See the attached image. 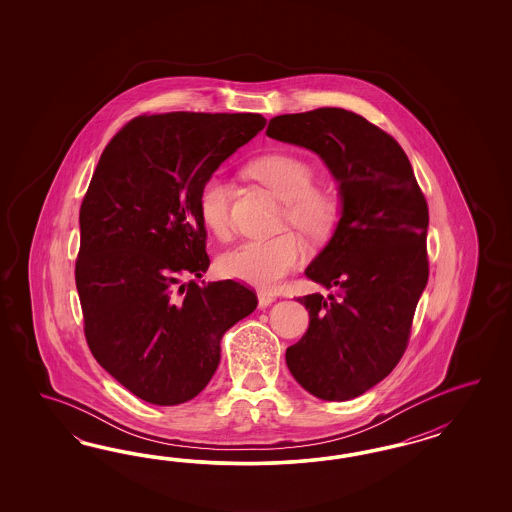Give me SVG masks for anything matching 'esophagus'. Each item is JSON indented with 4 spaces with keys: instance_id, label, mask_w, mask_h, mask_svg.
<instances>
[{
    "instance_id": "1",
    "label": "esophagus",
    "mask_w": 512,
    "mask_h": 512,
    "mask_svg": "<svg viewBox=\"0 0 512 512\" xmlns=\"http://www.w3.org/2000/svg\"><path fill=\"white\" fill-rule=\"evenodd\" d=\"M257 298H259V304H261V306H270V304L276 300V295H272V293H268V291H259Z\"/></svg>"
}]
</instances>
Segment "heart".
<instances>
[{
	"mask_svg": "<svg viewBox=\"0 0 512 512\" xmlns=\"http://www.w3.org/2000/svg\"><path fill=\"white\" fill-rule=\"evenodd\" d=\"M251 172L279 199L287 202V216L310 234L325 233L334 219V202L313 186V169L302 157L270 154L257 159ZM231 186L221 174H210L199 189L197 206L202 223L212 233L223 234L229 227ZM306 257V246L295 233L274 238H255L236 244L219 259V270L229 278L261 289H274L281 279Z\"/></svg>",
	"mask_w": 512,
	"mask_h": 512,
	"instance_id": "b5f03b06",
	"label": "heart"
}]
</instances>
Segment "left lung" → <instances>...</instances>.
Listing matches in <instances>:
<instances>
[{
	"label": "left lung",
	"instance_id": "1",
	"mask_svg": "<svg viewBox=\"0 0 512 512\" xmlns=\"http://www.w3.org/2000/svg\"><path fill=\"white\" fill-rule=\"evenodd\" d=\"M266 135L319 155L338 182L340 219L304 272L328 296L296 298L310 328L285 360L315 398L353 400L383 381L407 347L428 283V204L402 146L355 112L281 114Z\"/></svg>",
	"mask_w": 512,
	"mask_h": 512
}]
</instances>
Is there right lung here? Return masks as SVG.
Returning <instances> with one entry per match:
<instances>
[{"instance_id":"add662e5","label":"right lung","mask_w":512,"mask_h":512,"mask_svg":"<svg viewBox=\"0 0 512 512\" xmlns=\"http://www.w3.org/2000/svg\"><path fill=\"white\" fill-rule=\"evenodd\" d=\"M264 125L251 112L140 116L93 172L75 268L84 332L95 360L144 402L195 398L216 373L223 334L257 308L233 279L177 285L210 266L202 182Z\"/></svg>"}]
</instances>
